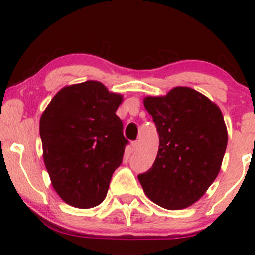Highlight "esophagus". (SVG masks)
I'll return each instance as SVG.
<instances>
[{"label": "esophagus", "instance_id": "1", "mask_svg": "<svg viewBox=\"0 0 255 255\" xmlns=\"http://www.w3.org/2000/svg\"><path fill=\"white\" fill-rule=\"evenodd\" d=\"M137 146H139V142L137 141H133L130 144V147H131V151H135L136 148H137Z\"/></svg>", "mask_w": 255, "mask_h": 255}]
</instances>
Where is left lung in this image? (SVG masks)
<instances>
[{
	"mask_svg": "<svg viewBox=\"0 0 255 255\" xmlns=\"http://www.w3.org/2000/svg\"><path fill=\"white\" fill-rule=\"evenodd\" d=\"M153 118L159 148L153 165L139 175L145 194L166 210H182L200 199L217 177L228 144L218 105L186 86L144 98Z\"/></svg>",
	"mask_w": 255,
	"mask_h": 255,
	"instance_id": "left-lung-1",
	"label": "left lung"
}]
</instances>
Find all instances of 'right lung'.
Segmentation results:
<instances>
[{
	"label": "right lung",
	"mask_w": 255,
	"mask_h": 255,
	"mask_svg": "<svg viewBox=\"0 0 255 255\" xmlns=\"http://www.w3.org/2000/svg\"><path fill=\"white\" fill-rule=\"evenodd\" d=\"M122 101V95L89 80L61 89L40 116L44 164L54 189L71 206L91 209L107 197L128 144L116 115Z\"/></svg>",
	"instance_id": "add662e5"
}]
</instances>
